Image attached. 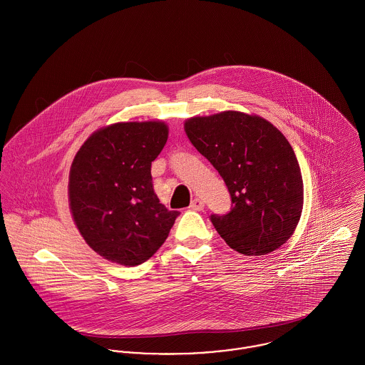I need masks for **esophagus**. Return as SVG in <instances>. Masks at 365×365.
<instances>
[{"instance_id": "34e87169", "label": "esophagus", "mask_w": 365, "mask_h": 365, "mask_svg": "<svg viewBox=\"0 0 365 365\" xmlns=\"http://www.w3.org/2000/svg\"><path fill=\"white\" fill-rule=\"evenodd\" d=\"M204 208V201L202 200H200V198H195L193 201H192V204H190V210H193V211H201Z\"/></svg>"}]
</instances>
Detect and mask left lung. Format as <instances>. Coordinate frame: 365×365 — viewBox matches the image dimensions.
<instances>
[{"label": "left lung", "instance_id": "obj_1", "mask_svg": "<svg viewBox=\"0 0 365 365\" xmlns=\"http://www.w3.org/2000/svg\"><path fill=\"white\" fill-rule=\"evenodd\" d=\"M185 130L222 176L232 208L211 222L226 245L245 255L279 249L303 211V179L290 143L261 116L225 111L190 118Z\"/></svg>", "mask_w": 365, "mask_h": 365}]
</instances>
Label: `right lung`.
<instances>
[{
	"mask_svg": "<svg viewBox=\"0 0 365 365\" xmlns=\"http://www.w3.org/2000/svg\"><path fill=\"white\" fill-rule=\"evenodd\" d=\"M168 139L164 122H120L93 133L69 175L73 221L86 243L106 259L135 267L168 237L179 211L153 187L151 163Z\"/></svg>",
	"mask_w": 365,
	"mask_h": 365,
	"instance_id": "right-lung-1",
	"label": "right lung"
}]
</instances>
